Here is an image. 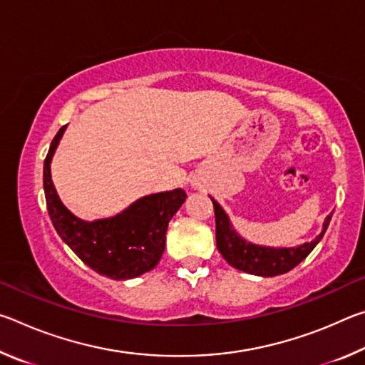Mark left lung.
Returning a JSON list of instances; mask_svg holds the SVG:
<instances>
[{
	"label": "left lung",
	"instance_id": "8db88e82",
	"mask_svg": "<svg viewBox=\"0 0 365 365\" xmlns=\"http://www.w3.org/2000/svg\"><path fill=\"white\" fill-rule=\"evenodd\" d=\"M211 200L215 214V242H217L220 255L232 267L261 277L282 275L294 269L301 261H304L309 252L316 248L317 243L322 240L331 219V214L327 215L322 233L311 243H304L298 248H265V246L251 245L245 242L242 237H238L233 232L224 209L219 206V202L214 197Z\"/></svg>",
	"mask_w": 365,
	"mask_h": 365
}]
</instances>
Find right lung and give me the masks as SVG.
I'll return each mask as SVG.
<instances>
[{
    "instance_id": "1",
    "label": "right lung",
    "mask_w": 365,
    "mask_h": 365,
    "mask_svg": "<svg viewBox=\"0 0 365 365\" xmlns=\"http://www.w3.org/2000/svg\"><path fill=\"white\" fill-rule=\"evenodd\" d=\"M64 130L66 125L53 138L43 165L46 207L59 237L88 267L113 280L135 279L150 272L163 257L169 220L183 205L187 193L177 188L145 196L110 219H77L61 202L49 169Z\"/></svg>"
}]
</instances>
